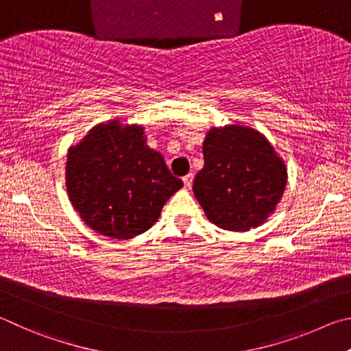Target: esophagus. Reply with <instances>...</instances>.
<instances>
[{
  "instance_id": "34e87169",
  "label": "esophagus",
  "mask_w": 351,
  "mask_h": 351,
  "mask_svg": "<svg viewBox=\"0 0 351 351\" xmlns=\"http://www.w3.org/2000/svg\"><path fill=\"white\" fill-rule=\"evenodd\" d=\"M193 180H194V174H188V176L183 177V183H185L186 188H191Z\"/></svg>"
}]
</instances>
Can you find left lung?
Returning a JSON list of instances; mask_svg holds the SVG:
<instances>
[{
  "mask_svg": "<svg viewBox=\"0 0 351 351\" xmlns=\"http://www.w3.org/2000/svg\"><path fill=\"white\" fill-rule=\"evenodd\" d=\"M204 157L193 191L208 220L237 232L267 222L284 195L288 172L265 135L241 123L213 126Z\"/></svg>",
  "mask_w": 351,
  "mask_h": 351,
  "instance_id": "8db88e82",
  "label": "left lung"
}]
</instances>
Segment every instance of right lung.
<instances>
[{"instance_id": "add662e5", "label": "right lung", "mask_w": 351, "mask_h": 351, "mask_svg": "<svg viewBox=\"0 0 351 351\" xmlns=\"http://www.w3.org/2000/svg\"><path fill=\"white\" fill-rule=\"evenodd\" d=\"M66 191L80 219L101 236L132 239L157 222L183 182L146 145L145 128L98 123L67 151Z\"/></svg>"}]
</instances>
